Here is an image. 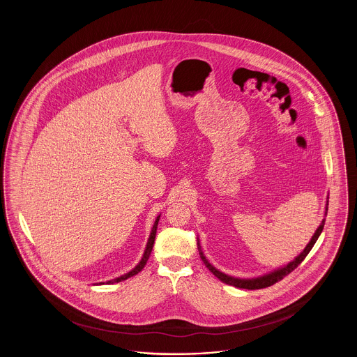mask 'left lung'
Masks as SVG:
<instances>
[{
    "mask_svg": "<svg viewBox=\"0 0 357 357\" xmlns=\"http://www.w3.org/2000/svg\"><path fill=\"white\" fill-rule=\"evenodd\" d=\"M328 201H329V194L326 195V204H325V211H324V220L321 221V223H320V226L316 229V231H314V234H313L312 238H310V241L307 242L305 249H304L300 255H297V257H294V259H293V261H290V262H288V264H287V265H284V266H280V268L274 269L272 272L265 273V274H262V275L252 277V278H239V277L229 275V274H226V273L218 271L215 266H213V265L208 262V259L206 258V255H204V252H202V246H201V243H199V238H197V243H198L199 255H201V258H202V261H204L206 268H207L210 272L213 273L217 278H220L222 282H225V284H227V285H231V287H236V288L250 289V290H253V289H262L266 288V287H271L273 284L278 282L280 280H282L285 275H288L289 273L291 272V271H294V269H296V268H297V266H298V265L305 259V257L307 255V253L312 250V248L314 246L316 241L319 239L320 234H321V231H323L324 225H325V217H326V213H328Z\"/></svg>",
    "mask_w": 357,
    "mask_h": 357,
    "instance_id": "8db88e82",
    "label": "left lung"
}]
</instances>
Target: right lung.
<instances>
[{
    "instance_id": "1",
    "label": "right lung",
    "mask_w": 357,
    "mask_h": 357,
    "mask_svg": "<svg viewBox=\"0 0 357 357\" xmlns=\"http://www.w3.org/2000/svg\"><path fill=\"white\" fill-rule=\"evenodd\" d=\"M159 218H160V215H158V217H156V220L153 222V229H151L150 237H149V241H147V245H146L144 253H143L142 259L139 261V264L136 265L135 268H134L132 271H130V272L126 273V274H123V275H120V277H116V278H114V280H109V281H107L105 284H115V282L124 281V280H127V278H130V277L135 275V274H137V273L140 272V271L144 268V265L147 264V261H149V258H150V255H151V252H153V242H155V236H156V229H158V222H159ZM99 285H104V282H99Z\"/></svg>"
}]
</instances>
